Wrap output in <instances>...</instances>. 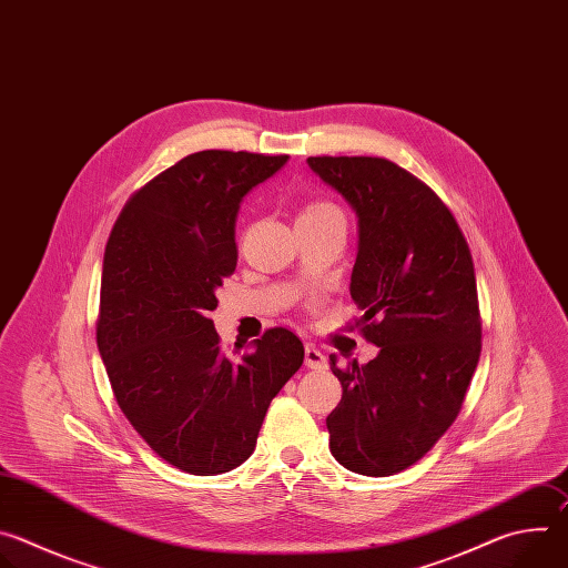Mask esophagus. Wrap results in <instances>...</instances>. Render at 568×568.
<instances>
[{
  "mask_svg": "<svg viewBox=\"0 0 568 568\" xmlns=\"http://www.w3.org/2000/svg\"><path fill=\"white\" fill-rule=\"evenodd\" d=\"M326 364H328L326 355H323L316 346H312V344L305 346V366L307 368H314V371L316 368H326Z\"/></svg>",
  "mask_w": 568,
  "mask_h": 568,
  "instance_id": "1",
  "label": "esophagus"
}]
</instances>
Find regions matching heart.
Returning <instances> with one entry per match:
<instances>
[{"instance_id": "b5f03b06", "label": "heart", "mask_w": 568, "mask_h": 568, "mask_svg": "<svg viewBox=\"0 0 568 568\" xmlns=\"http://www.w3.org/2000/svg\"><path fill=\"white\" fill-rule=\"evenodd\" d=\"M333 213H342L333 202L326 200H310L298 217H314V215H333Z\"/></svg>"}]
</instances>
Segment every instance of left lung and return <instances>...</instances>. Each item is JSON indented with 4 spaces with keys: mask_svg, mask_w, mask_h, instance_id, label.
<instances>
[{
    "mask_svg": "<svg viewBox=\"0 0 568 568\" xmlns=\"http://www.w3.org/2000/svg\"><path fill=\"white\" fill-rule=\"evenodd\" d=\"M357 213L353 328L379 348L366 366L331 357L342 402L326 418L333 456L390 476L418 463L456 420L480 355L467 240L445 202L382 156H307Z\"/></svg>",
    "mask_w": 568,
    "mask_h": 568,
    "instance_id": "1",
    "label": "left lung"
}]
</instances>
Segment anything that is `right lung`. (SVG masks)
<instances>
[{"mask_svg": "<svg viewBox=\"0 0 568 568\" xmlns=\"http://www.w3.org/2000/svg\"><path fill=\"white\" fill-rule=\"evenodd\" d=\"M287 154L202 150L141 186L110 233L97 344L121 412L166 463L213 476L245 463L303 344L270 328L222 351L209 312L235 272L242 197Z\"/></svg>", "mask_w": 568, "mask_h": 568, "instance_id": "obj_1", "label": "right lung"}]
</instances>
